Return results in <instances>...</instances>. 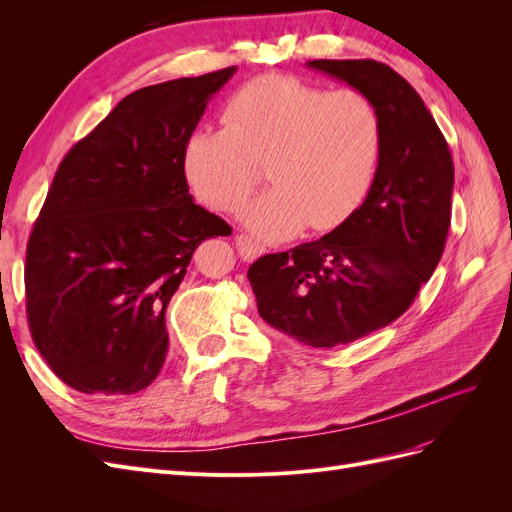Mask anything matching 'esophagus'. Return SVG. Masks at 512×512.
I'll list each match as a JSON object with an SVG mask.
<instances>
[{"mask_svg":"<svg viewBox=\"0 0 512 512\" xmlns=\"http://www.w3.org/2000/svg\"><path fill=\"white\" fill-rule=\"evenodd\" d=\"M235 245H237V252L243 260H256L258 256L265 254V247L258 245L252 237L243 235V232L235 237Z\"/></svg>","mask_w":512,"mask_h":512,"instance_id":"obj_1","label":"esophagus"}]
</instances>
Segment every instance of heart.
I'll use <instances>...</instances> for the list:
<instances>
[{"label": "heart", "mask_w": 512, "mask_h": 512, "mask_svg": "<svg viewBox=\"0 0 512 512\" xmlns=\"http://www.w3.org/2000/svg\"><path fill=\"white\" fill-rule=\"evenodd\" d=\"M222 126L198 130L185 143V179L200 203L235 215L267 166L273 188L243 218L267 241L297 235L305 224H342L363 203L382 158L378 106L350 87L258 76L226 100Z\"/></svg>", "instance_id": "heart-1"}]
</instances>
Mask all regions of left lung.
<instances>
[{"label":"left lung","mask_w":512,"mask_h":512,"mask_svg":"<svg viewBox=\"0 0 512 512\" xmlns=\"http://www.w3.org/2000/svg\"><path fill=\"white\" fill-rule=\"evenodd\" d=\"M376 102L384 145L359 209L329 235L258 258L247 271L258 314L314 348H333L397 320L436 271L455 168L446 138L414 87L374 59H314Z\"/></svg>","instance_id":"obj_1"}]
</instances>
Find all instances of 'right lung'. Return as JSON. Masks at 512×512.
I'll return each instance as SVG.
<instances>
[{
    "label": "right lung",
    "instance_id": "right-lung-1",
    "mask_svg": "<svg viewBox=\"0 0 512 512\" xmlns=\"http://www.w3.org/2000/svg\"><path fill=\"white\" fill-rule=\"evenodd\" d=\"M235 66L123 98L61 160L25 256L32 339L87 395L158 378L164 314L196 247L232 228L194 203L183 149Z\"/></svg>",
    "mask_w": 512,
    "mask_h": 512
}]
</instances>
